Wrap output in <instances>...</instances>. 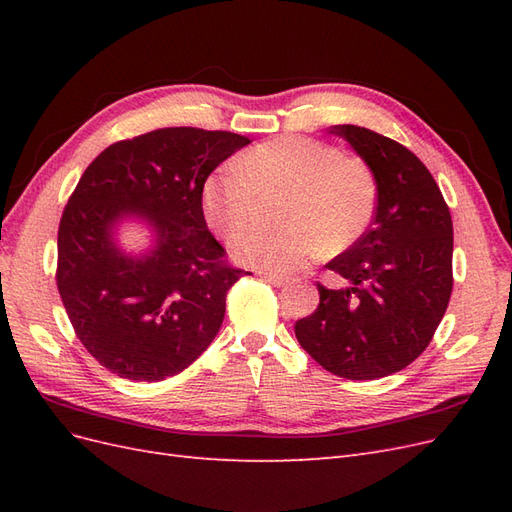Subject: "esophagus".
I'll list each match as a JSON object with an SVG mask.
<instances>
[{
  "label": "esophagus",
  "instance_id": "obj_1",
  "mask_svg": "<svg viewBox=\"0 0 512 512\" xmlns=\"http://www.w3.org/2000/svg\"><path fill=\"white\" fill-rule=\"evenodd\" d=\"M265 277V280L269 282V284H273V286H284V284H288V277L286 275H277V273H265L262 275Z\"/></svg>",
  "mask_w": 512,
  "mask_h": 512
}]
</instances>
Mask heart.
I'll list each match as a JSON object with an SVG mask.
<instances>
[{
    "label": "heart",
    "mask_w": 512,
    "mask_h": 512,
    "mask_svg": "<svg viewBox=\"0 0 512 512\" xmlns=\"http://www.w3.org/2000/svg\"><path fill=\"white\" fill-rule=\"evenodd\" d=\"M284 194V228L260 230L243 239L241 262L271 273L303 269L324 252H342L359 241L374 220L378 183L371 168L307 136H280L241 156L235 168L205 185L209 224L237 241L262 220L265 200Z\"/></svg>",
    "instance_id": "b5f03b06"
}]
</instances>
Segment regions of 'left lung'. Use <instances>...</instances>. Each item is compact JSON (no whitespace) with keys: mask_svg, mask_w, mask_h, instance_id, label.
<instances>
[{"mask_svg":"<svg viewBox=\"0 0 512 512\" xmlns=\"http://www.w3.org/2000/svg\"><path fill=\"white\" fill-rule=\"evenodd\" d=\"M378 183L371 226L327 269L350 282H318L314 314L294 324L316 363L348 380H376L408 367L429 346L453 292V220L427 166L389 136L335 126Z\"/></svg>","mask_w":512,"mask_h":512,"instance_id":"obj_1","label":"left lung"}]
</instances>
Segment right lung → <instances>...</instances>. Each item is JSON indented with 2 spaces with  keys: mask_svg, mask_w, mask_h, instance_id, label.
Listing matches in <instances>:
<instances>
[{
  "mask_svg": "<svg viewBox=\"0 0 512 512\" xmlns=\"http://www.w3.org/2000/svg\"><path fill=\"white\" fill-rule=\"evenodd\" d=\"M250 145L235 132L162 128L117 141L87 166L61 213L57 290L72 329L111 374L158 382L192 365L218 335L232 267L203 215L207 177ZM141 214L157 247L121 255L112 228Z\"/></svg>",
  "mask_w": 512,
  "mask_h": 512,
  "instance_id": "1",
  "label": "right lung"
}]
</instances>
